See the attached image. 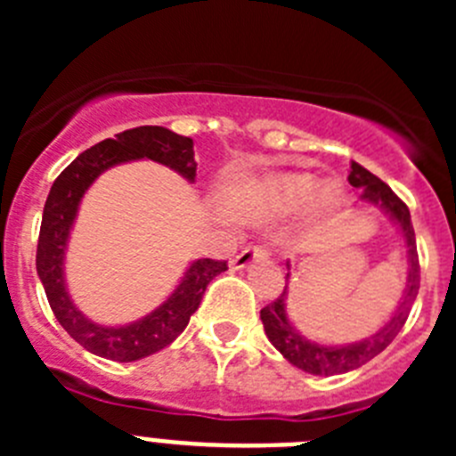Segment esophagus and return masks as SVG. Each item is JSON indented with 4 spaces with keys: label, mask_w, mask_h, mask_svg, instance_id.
Here are the masks:
<instances>
[{
    "label": "esophagus",
    "mask_w": 456,
    "mask_h": 456,
    "mask_svg": "<svg viewBox=\"0 0 456 456\" xmlns=\"http://www.w3.org/2000/svg\"><path fill=\"white\" fill-rule=\"evenodd\" d=\"M267 256H269L267 247H260V244H257V247H247L244 251H240V256L232 257V267L244 269L251 263H256V260H265Z\"/></svg>",
    "instance_id": "obj_1"
}]
</instances>
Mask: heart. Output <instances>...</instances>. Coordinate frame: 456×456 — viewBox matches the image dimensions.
Returning <instances> with one entry per match:
<instances>
[{"label": "heart", "instance_id": "1", "mask_svg": "<svg viewBox=\"0 0 456 456\" xmlns=\"http://www.w3.org/2000/svg\"><path fill=\"white\" fill-rule=\"evenodd\" d=\"M317 183L308 173H281V175H269L265 180L247 184L237 193V200H248V203L263 205L273 212H292L301 208L305 200L313 199ZM338 200V193L333 187H322L317 193V205L322 209L333 208Z\"/></svg>", "mask_w": 456, "mask_h": 456}]
</instances>
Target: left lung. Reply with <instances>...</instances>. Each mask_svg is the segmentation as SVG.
Segmentation results:
<instances>
[{"label":"left lung","instance_id":"left-lung-1","mask_svg":"<svg viewBox=\"0 0 456 456\" xmlns=\"http://www.w3.org/2000/svg\"><path fill=\"white\" fill-rule=\"evenodd\" d=\"M349 184L363 189L365 200H370V203L374 205H381V208L397 221L402 235H404L406 240L409 278H406L404 297H402L400 305H397V310L393 313V317L386 322L384 329H379L374 336L365 338V340L354 342V345H345V347H326V345H317V342L305 340V338L289 324L288 313H285L288 288L283 289V294H281L273 304L265 305V308L260 310V320H263L265 333H267L269 342H272L273 347L283 354L289 363L297 365V368L304 370V372L324 374V377L361 368V365H365L368 361H372L377 354L384 352L390 342L395 340V336L402 331V326H404L406 317H409L411 313V304H413L418 288H420V263H418L416 232H413V224H411L409 208H406L404 200H402L384 180H379L374 173H370L368 168H363L356 162H352Z\"/></svg>","mask_w":456,"mask_h":456}]
</instances>
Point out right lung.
<instances>
[{
  "instance_id": "right-lung-1",
  "label": "right lung",
  "mask_w": 456,
  "mask_h": 456,
  "mask_svg": "<svg viewBox=\"0 0 456 456\" xmlns=\"http://www.w3.org/2000/svg\"><path fill=\"white\" fill-rule=\"evenodd\" d=\"M143 157L167 164L191 183L196 178L193 141L167 127L141 125L134 130L120 132L114 139L100 141L84 151L75 162L68 164L52 184L43 209L38 248H36V269L59 324L84 349L118 363H132L171 345L187 329L189 317L199 310L209 281L228 269L225 260H212V257L196 260L187 269L175 292L159 308L127 326H100L75 308L63 281V253L68 247L72 221L77 216L79 200L93 180L109 167L130 159H143Z\"/></svg>"
}]
</instances>
